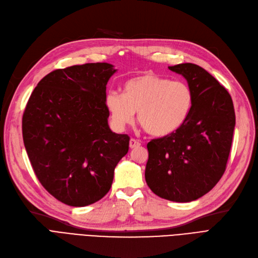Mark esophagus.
I'll return each mask as SVG.
<instances>
[{
  "label": "esophagus",
  "instance_id": "34e87169",
  "mask_svg": "<svg viewBox=\"0 0 258 258\" xmlns=\"http://www.w3.org/2000/svg\"><path fill=\"white\" fill-rule=\"evenodd\" d=\"M140 146V142L134 138H132L130 140V148L131 149H134V148H138Z\"/></svg>",
  "mask_w": 258,
  "mask_h": 258
}]
</instances>
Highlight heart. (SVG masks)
Listing matches in <instances>:
<instances>
[{"label": "heart", "mask_w": 258, "mask_h": 258, "mask_svg": "<svg viewBox=\"0 0 258 258\" xmlns=\"http://www.w3.org/2000/svg\"><path fill=\"white\" fill-rule=\"evenodd\" d=\"M105 106L117 131L130 125L138 111V122L148 134L166 137L188 120L194 106V92L184 82L148 73L124 83L122 94L108 92Z\"/></svg>", "instance_id": "heart-1"}]
</instances>
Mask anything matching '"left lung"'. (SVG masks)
<instances>
[{"instance_id": "8db88e82", "label": "left lung", "mask_w": 258, "mask_h": 258, "mask_svg": "<svg viewBox=\"0 0 258 258\" xmlns=\"http://www.w3.org/2000/svg\"><path fill=\"white\" fill-rule=\"evenodd\" d=\"M194 92L184 125L148 144L146 182L156 196L186 203L203 197L223 175L232 147L235 110L230 93L212 74L195 63L168 67Z\"/></svg>"}]
</instances>
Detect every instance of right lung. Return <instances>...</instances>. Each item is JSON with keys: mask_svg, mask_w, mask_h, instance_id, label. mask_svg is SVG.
I'll use <instances>...</instances> for the list:
<instances>
[{"mask_svg": "<svg viewBox=\"0 0 258 258\" xmlns=\"http://www.w3.org/2000/svg\"><path fill=\"white\" fill-rule=\"evenodd\" d=\"M118 70L107 62L55 70L38 83L22 119L24 147L41 185L74 207L106 195L130 137L108 125L106 85Z\"/></svg>", "mask_w": 258, "mask_h": 258, "instance_id": "add662e5", "label": "right lung"}]
</instances>
